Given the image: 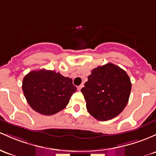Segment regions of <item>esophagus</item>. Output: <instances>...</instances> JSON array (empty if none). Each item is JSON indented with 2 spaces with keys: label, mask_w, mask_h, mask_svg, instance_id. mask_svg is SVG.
<instances>
[{
  "label": "esophagus",
  "mask_w": 156,
  "mask_h": 156,
  "mask_svg": "<svg viewBox=\"0 0 156 156\" xmlns=\"http://www.w3.org/2000/svg\"><path fill=\"white\" fill-rule=\"evenodd\" d=\"M83 87V84H81V85H80V86H78V91H80V90H81V88Z\"/></svg>",
  "instance_id": "1"
}]
</instances>
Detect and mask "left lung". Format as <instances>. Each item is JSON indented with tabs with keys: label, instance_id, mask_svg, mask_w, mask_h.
I'll use <instances>...</instances> for the list:
<instances>
[{
	"label": "left lung",
	"instance_id": "left-lung-1",
	"mask_svg": "<svg viewBox=\"0 0 156 156\" xmlns=\"http://www.w3.org/2000/svg\"><path fill=\"white\" fill-rule=\"evenodd\" d=\"M132 83L124 69L113 64L92 69L81 89L87 111L98 121L112 119L125 108Z\"/></svg>",
	"mask_w": 156,
	"mask_h": 156
}]
</instances>
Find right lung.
Returning a JSON list of instances; mask_svg holds the SVG:
<instances>
[{
	"instance_id": "right-lung-1",
	"label": "right lung",
	"mask_w": 156,
	"mask_h": 156,
	"mask_svg": "<svg viewBox=\"0 0 156 156\" xmlns=\"http://www.w3.org/2000/svg\"><path fill=\"white\" fill-rule=\"evenodd\" d=\"M22 90L34 110L51 115L66 107L77 88L71 78L52 70L42 69L31 71L26 75Z\"/></svg>"
}]
</instances>
